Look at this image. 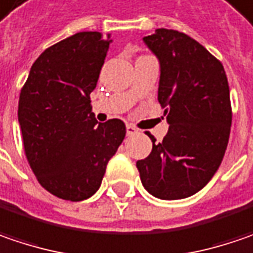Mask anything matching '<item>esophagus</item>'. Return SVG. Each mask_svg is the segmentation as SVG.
Segmentation results:
<instances>
[{
	"mask_svg": "<svg viewBox=\"0 0 253 253\" xmlns=\"http://www.w3.org/2000/svg\"><path fill=\"white\" fill-rule=\"evenodd\" d=\"M138 132V129L133 126V125H126V135L128 136H131V135H133V133Z\"/></svg>",
	"mask_w": 253,
	"mask_h": 253,
	"instance_id": "34e87169",
	"label": "esophagus"
}]
</instances>
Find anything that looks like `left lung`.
<instances>
[{
  "label": "left lung",
  "instance_id": "left-lung-1",
  "mask_svg": "<svg viewBox=\"0 0 253 253\" xmlns=\"http://www.w3.org/2000/svg\"><path fill=\"white\" fill-rule=\"evenodd\" d=\"M158 57V101L168 133L136 162L141 182L159 199H183L201 191L221 165L232 124L229 85L223 65L194 38L159 28L144 38Z\"/></svg>",
  "mask_w": 253,
  "mask_h": 253
}]
</instances>
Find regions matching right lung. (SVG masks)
Returning a JSON list of instances; mask_svg holds the SVG:
<instances>
[{"label":"right lung","instance_id":"obj_1","mask_svg":"<svg viewBox=\"0 0 253 253\" xmlns=\"http://www.w3.org/2000/svg\"><path fill=\"white\" fill-rule=\"evenodd\" d=\"M109 45V37L85 31L46 48L19 94L27 161L41 186L65 201L94 195L125 138L122 121L98 124L91 107Z\"/></svg>","mask_w":253,"mask_h":253}]
</instances>
